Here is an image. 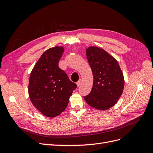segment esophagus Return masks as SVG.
<instances>
[{
	"instance_id": "esophagus-1",
	"label": "esophagus",
	"mask_w": 153,
	"mask_h": 153,
	"mask_svg": "<svg viewBox=\"0 0 153 153\" xmlns=\"http://www.w3.org/2000/svg\"><path fill=\"white\" fill-rule=\"evenodd\" d=\"M81 83H82V80H81V79H80L79 80H78V81L77 82V83H76L77 86H78V87H79V86L80 85V84H81Z\"/></svg>"
}]
</instances>
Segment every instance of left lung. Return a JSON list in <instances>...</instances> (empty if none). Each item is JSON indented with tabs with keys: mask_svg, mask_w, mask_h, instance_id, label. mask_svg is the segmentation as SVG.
Here are the masks:
<instances>
[{
	"mask_svg": "<svg viewBox=\"0 0 153 153\" xmlns=\"http://www.w3.org/2000/svg\"><path fill=\"white\" fill-rule=\"evenodd\" d=\"M86 55L93 74V86L84 96L86 102L98 110H107L117 103L124 85L123 74L116 59L104 50L91 47Z\"/></svg>",
	"mask_w": 153,
	"mask_h": 153,
	"instance_id": "obj_1",
	"label": "left lung"
}]
</instances>
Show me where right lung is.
<instances>
[{
  "label": "right lung",
  "instance_id": "add662e5",
  "mask_svg": "<svg viewBox=\"0 0 153 153\" xmlns=\"http://www.w3.org/2000/svg\"><path fill=\"white\" fill-rule=\"evenodd\" d=\"M63 52L61 47L45 51L30 75V100L39 112L48 117L57 116L66 109L69 97L77 87L59 67Z\"/></svg>",
  "mask_w": 153,
  "mask_h": 153
}]
</instances>
